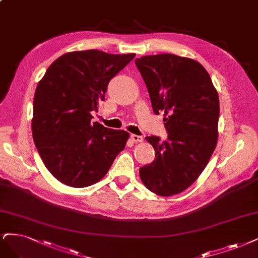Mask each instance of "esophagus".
I'll list each match as a JSON object with an SVG mask.
<instances>
[{
	"instance_id": "34e87169",
	"label": "esophagus",
	"mask_w": 258,
	"mask_h": 258,
	"mask_svg": "<svg viewBox=\"0 0 258 258\" xmlns=\"http://www.w3.org/2000/svg\"><path fill=\"white\" fill-rule=\"evenodd\" d=\"M130 138H131V140L135 142V143H141V142H143V137H141V136H137V135H131L130 136Z\"/></svg>"
}]
</instances>
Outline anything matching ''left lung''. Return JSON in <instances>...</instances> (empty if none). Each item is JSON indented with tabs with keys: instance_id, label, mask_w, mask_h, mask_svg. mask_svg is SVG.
Masks as SVG:
<instances>
[{
	"instance_id": "1",
	"label": "left lung",
	"mask_w": 258,
	"mask_h": 258,
	"mask_svg": "<svg viewBox=\"0 0 258 258\" xmlns=\"http://www.w3.org/2000/svg\"><path fill=\"white\" fill-rule=\"evenodd\" d=\"M156 115L162 112L167 139L146 137L156 159L140 168L146 188L157 195L178 194L205 170L218 142L220 103L207 70L175 54L136 59Z\"/></svg>"
}]
</instances>
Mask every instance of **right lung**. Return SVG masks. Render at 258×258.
Returning <instances> with one entry per match:
<instances>
[{
  "mask_svg": "<svg viewBox=\"0 0 258 258\" xmlns=\"http://www.w3.org/2000/svg\"><path fill=\"white\" fill-rule=\"evenodd\" d=\"M135 53L74 51L55 59L34 96L32 133L42 162L55 178L74 188L102 179L125 148L129 133L91 122L110 80Z\"/></svg>",
  "mask_w": 258,
  "mask_h": 258,
  "instance_id": "add662e5",
  "label": "right lung"
}]
</instances>
